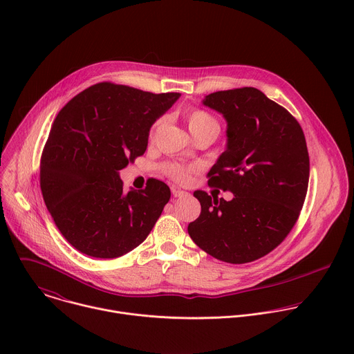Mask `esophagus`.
Here are the masks:
<instances>
[{
  "instance_id": "esophagus-1",
  "label": "esophagus",
  "mask_w": 354,
  "mask_h": 354,
  "mask_svg": "<svg viewBox=\"0 0 354 354\" xmlns=\"http://www.w3.org/2000/svg\"><path fill=\"white\" fill-rule=\"evenodd\" d=\"M172 194H174V197H183V196H187V192L180 190L178 187H172Z\"/></svg>"
}]
</instances>
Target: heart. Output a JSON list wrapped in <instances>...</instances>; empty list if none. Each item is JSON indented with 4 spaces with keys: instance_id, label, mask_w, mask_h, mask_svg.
Instances as JSON below:
<instances>
[{
    "instance_id": "obj_1",
    "label": "heart",
    "mask_w": 354,
    "mask_h": 354,
    "mask_svg": "<svg viewBox=\"0 0 354 354\" xmlns=\"http://www.w3.org/2000/svg\"><path fill=\"white\" fill-rule=\"evenodd\" d=\"M186 122H187V127H189V131L192 133V136L198 134V133H205V131H216L218 134V131H220L218 122L210 113H207L205 111L194 109V111L187 112L186 113ZM160 123H161V120H157L153 124V127H151V130H149V137L154 136ZM189 172H190L189 168H183V167H179V165H168L167 167V174L169 176H172L174 179L180 180V182L187 179Z\"/></svg>"
}]
</instances>
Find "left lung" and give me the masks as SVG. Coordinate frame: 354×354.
I'll return each instance as SVG.
<instances>
[{
    "label": "left lung",
    "instance_id": "8db88e82",
    "mask_svg": "<svg viewBox=\"0 0 354 354\" xmlns=\"http://www.w3.org/2000/svg\"><path fill=\"white\" fill-rule=\"evenodd\" d=\"M201 104L227 122L225 151L209 183L234 197L196 190L201 212L187 232L218 261H257L287 236L304 205L310 179L304 133L284 108L252 86L210 93Z\"/></svg>",
    "mask_w": 354,
    "mask_h": 354
}]
</instances>
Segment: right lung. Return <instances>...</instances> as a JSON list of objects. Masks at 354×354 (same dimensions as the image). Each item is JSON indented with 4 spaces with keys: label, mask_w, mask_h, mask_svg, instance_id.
<instances>
[{
    "label": "right lung",
    "mask_w": 354,
    "mask_h": 354,
    "mask_svg": "<svg viewBox=\"0 0 354 354\" xmlns=\"http://www.w3.org/2000/svg\"><path fill=\"white\" fill-rule=\"evenodd\" d=\"M179 96L100 82L59 112L41 154L40 187L50 216L77 250L119 258L156 225L169 187L151 179L144 190L124 192L119 172L145 153L151 126Z\"/></svg>",
    "instance_id": "right-lung-1"
}]
</instances>
